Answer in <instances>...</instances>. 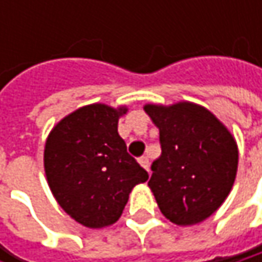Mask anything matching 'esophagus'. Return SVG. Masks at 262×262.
<instances>
[{"instance_id":"esophagus-1","label":"esophagus","mask_w":262,"mask_h":262,"mask_svg":"<svg viewBox=\"0 0 262 262\" xmlns=\"http://www.w3.org/2000/svg\"><path fill=\"white\" fill-rule=\"evenodd\" d=\"M138 162H139V165H141L142 168H145L147 171L150 170V164H148V158H147V156H141V158L138 159Z\"/></svg>"}]
</instances>
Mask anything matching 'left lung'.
<instances>
[{"instance_id":"8db88e82","label":"left lung","mask_w":262,"mask_h":262,"mask_svg":"<svg viewBox=\"0 0 262 262\" xmlns=\"http://www.w3.org/2000/svg\"><path fill=\"white\" fill-rule=\"evenodd\" d=\"M159 129L162 153L151 164L148 186L161 212L174 225H197L229 195L238 167L235 139L208 109L181 101L145 104Z\"/></svg>"}]
</instances>
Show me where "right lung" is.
Returning <instances> with one entry per match:
<instances>
[{"instance_id": "obj_1", "label": "right lung", "mask_w": 262, "mask_h": 262, "mask_svg": "<svg viewBox=\"0 0 262 262\" xmlns=\"http://www.w3.org/2000/svg\"><path fill=\"white\" fill-rule=\"evenodd\" d=\"M126 112L124 106H83L47 138L43 167L50 189L62 209L86 228L115 223L133 186L148 179L118 135V118Z\"/></svg>"}]
</instances>
